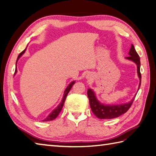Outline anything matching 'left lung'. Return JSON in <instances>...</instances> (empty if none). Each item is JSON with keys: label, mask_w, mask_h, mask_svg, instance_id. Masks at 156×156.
Wrapping results in <instances>:
<instances>
[{"label": "left lung", "mask_w": 156, "mask_h": 156, "mask_svg": "<svg viewBox=\"0 0 156 156\" xmlns=\"http://www.w3.org/2000/svg\"><path fill=\"white\" fill-rule=\"evenodd\" d=\"M129 54L130 56L126 57V58L135 62L136 65H137V73L139 79H140V84H139V90L141 81V74L140 73V58H139V56L137 52H136L134 46L133 44L131 45V48L130 49ZM87 97L89 98V101H90V104L92 112L100 119H111L117 118V117L120 116L122 114L126 113L131 108L133 101H134V99H133V100L128 104L116 105V106L103 105L97 100L94 91L90 89H89L87 90Z\"/></svg>", "instance_id": "8db88e82"}]
</instances>
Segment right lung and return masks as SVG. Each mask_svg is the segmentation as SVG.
I'll return each instance as SVG.
<instances>
[{"label": "right lung", "mask_w": 156, "mask_h": 156, "mask_svg": "<svg viewBox=\"0 0 156 156\" xmlns=\"http://www.w3.org/2000/svg\"><path fill=\"white\" fill-rule=\"evenodd\" d=\"M25 50H26V48H25L24 50H23V51H22V52L20 54V55H19V56H18V57H17V61H16V64H17V62L18 59L20 58V57L25 52ZM15 73H17V69H15ZM74 84H75V82L73 81V82L71 83V84H70V85H69V86H68L67 87H66V90L65 91L64 96H63V98H62V101H61V103H60V104H59V106H58V107H57L55 110H53V112H52L51 114H50V115H48V116L47 118H46L45 119L43 120L44 122L50 121V120H55V119L56 118V117L58 116V115L59 114L60 112V111H61V110H62V108L63 106H64V104H65V100H66V96H67V95H68V94H69V91L71 90V87H73V85Z\"/></svg>", "instance_id": "1"}]
</instances>
